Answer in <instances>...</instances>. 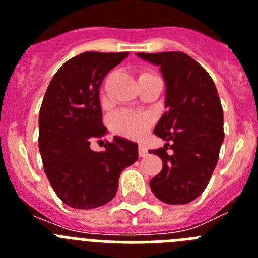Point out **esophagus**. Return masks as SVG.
Segmentation results:
<instances>
[{"label":"esophagus","mask_w":258,"mask_h":258,"mask_svg":"<svg viewBox=\"0 0 258 258\" xmlns=\"http://www.w3.org/2000/svg\"><path fill=\"white\" fill-rule=\"evenodd\" d=\"M138 154H140L141 157H145L147 155V147L142 143H140V146H138Z\"/></svg>","instance_id":"1"}]
</instances>
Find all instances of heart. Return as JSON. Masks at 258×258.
<instances>
[{
  "label": "heart",
  "mask_w": 258,
  "mask_h": 258,
  "mask_svg": "<svg viewBox=\"0 0 258 258\" xmlns=\"http://www.w3.org/2000/svg\"><path fill=\"white\" fill-rule=\"evenodd\" d=\"M149 72L141 75L140 77L149 76ZM111 129L116 133L121 134L126 138H141L145 136L152 124V117L146 112L140 111H131V109H121L111 117Z\"/></svg>",
  "instance_id": "1"
}]
</instances>
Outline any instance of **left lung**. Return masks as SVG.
Returning a JSON list of instances; mask_svg holds the SVG:
<instances>
[{
  "label": "left lung",
  "mask_w": 258,
  "mask_h": 258,
  "mask_svg": "<svg viewBox=\"0 0 258 258\" xmlns=\"http://www.w3.org/2000/svg\"><path fill=\"white\" fill-rule=\"evenodd\" d=\"M137 55L160 67L166 88V111L154 129L166 143L149 151L163 160V169L150 187L166 204H187L208 186L225 137L217 89L208 72L184 52Z\"/></svg>",
  "instance_id": "1"
}]
</instances>
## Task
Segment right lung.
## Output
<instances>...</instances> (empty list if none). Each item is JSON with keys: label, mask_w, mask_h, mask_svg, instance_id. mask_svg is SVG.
Listing matches in <instances>:
<instances>
[{"label": "right lung", "mask_w": 258, "mask_h": 258, "mask_svg": "<svg viewBox=\"0 0 258 258\" xmlns=\"http://www.w3.org/2000/svg\"><path fill=\"white\" fill-rule=\"evenodd\" d=\"M129 52L86 51L71 58L50 81L40 108L38 147L52 190L67 206L92 209L117 192L118 177L137 161L138 145L113 137L106 150L90 142L107 133L102 122L99 86Z\"/></svg>", "instance_id": "obj_1"}]
</instances>
